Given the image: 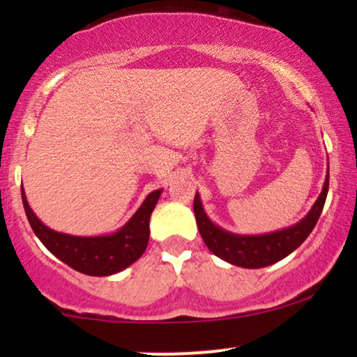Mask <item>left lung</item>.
<instances>
[{
	"mask_svg": "<svg viewBox=\"0 0 357 357\" xmlns=\"http://www.w3.org/2000/svg\"><path fill=\"white\" fill-rule=\"evenodd\" d=\"M327 191H329V169H327L322 192L319 195L314 206L310 208V211L307 213L305 218H302L294 227L285 228V230L265 233V235H236V233H230L216 227L204 213L198 192L195 195L192 208H195L198 230L210 252L220 257L221 260L236 265V267L261 268L290 255L294 250L304 243V240L314 230L315 223L321 216Z\"/></svg>",
	"mask_w": 357,
	"mask_h": 357,
	"instance_id": "8db88e82",
	"label": "left lung"
}]
</instances>
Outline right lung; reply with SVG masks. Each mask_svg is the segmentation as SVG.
<instances>
[{
    "label": "right lung",
    "mask_w": 357,
    "mask_h": 357,
    "mask_svg": "<svg viewBox=\"0 0 357 357\" xmlns=\"http://www.w3.org/2000/svg\"><path fill=\"white\" fill-rule=\"evenodd\" d=\"M161 192V190L149 192L141 208L121 230L104 236H75L53 231L36 218L23 190L22 199L31 230L53 255L85 275L105 277L127 268L144 253L149 241L151 213Z\"/></svg>",
    "instance_id": "obj_1"
}]
</instances>
